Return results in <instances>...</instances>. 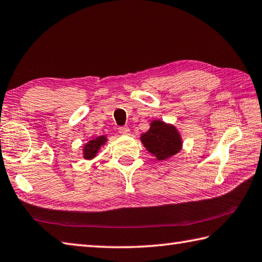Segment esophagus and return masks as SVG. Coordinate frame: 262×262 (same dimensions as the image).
I'll return each mask as SVG.
<instances>
[{"instance_id": "1", "label": "esophagus", "mask_w": 262, "mask_h": 262, "mask_svg": "<svg viewBox=\"0 0 262 262\" xmlns=\"http://www.w3.org/2000/svg\"><path fill=\"white\" fill-rule=\"evenodd\" d=\"M119 133H120L121 135H130V129L128 127L123 126L119 128Z\"/></svg>"}]
</instances>
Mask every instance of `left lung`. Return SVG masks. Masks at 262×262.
<instances>
[{"label":"left lung","mask_w":262,"mask_h":262,"mask_svg":"<svg viewBox=\"0 0 262 262\" xmlns=\"http://www.w3.org/2000/svg\"><path fill=\"white\" fill-rule=\"evenodd\" d=\"M145 149L158 160H165L182 149V137L177 127L161 120H152L150 129L141 135Z\"/></svg>","instance_id":"8db88e82"}]
</instances>
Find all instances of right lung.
Wrapping results in <instances>:
<instances>
[{"label":"right lung","mask_w":262,"mask_h":262,"mask_svg":"<svg viewBox=\"0 0 262 262\" xmlns=\"http://www.w3.org/2000/svg\"><path fill=\"white\" fill-rule=\"evenodd\" d=\"M106 136H98L96 139H93L88 141L82 147V154H83V158L87 160H92L93 158L96 157L98 154V151L101 147L106 143Z\"/></svg>","instance_id":"add662e5"}]
</instances>
